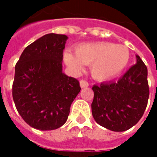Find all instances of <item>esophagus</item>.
<instances>
[{"instance_id": "1", "label": "esophagus", "mask_w": 157, "mask_h": 157, "mask_svg": "<svg viewBox=\"0 0 157 157\" xmlns=\"http://www.w3.org/2000/svg\"><path fill=\"white\" fill-rule=\"evenodd\" d=\"M80 86H81V87L82 88H85V87H87L89 86V83L85 80H82V81H80Z\"/></svg>"}]
</instances>
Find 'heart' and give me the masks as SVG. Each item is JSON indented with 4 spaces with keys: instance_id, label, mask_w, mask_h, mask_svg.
I'll return each mask as SVG.
<instances>
[{
    "instance_id": "heart-1",
    "label": "heart",
    "mask_w": 157,
    "mask_h": 157,
    "mask_svg": "<svg viewBox=\"0 0 157 157\" xmlns=\"http://www.w3.org/2000/svg\"><path fill=\"white\" fill-rule=\"evenodd\" d=\"M63 57L65 65L72 71L79 73L83 70V65H89L93 78L107 81L114 78L124 70L130 53L124 45L98 42L78 45L74 54L65 50Z\"/></svg>"
}]
</instances>
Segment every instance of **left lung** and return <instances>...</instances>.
Listing matches in <instances>:
<instances>
[{
	"label": "left lung",
	"instance_id": "obj_1",
	"mask_svg": "<svg viewBox=\"0 0 157 157\" xmlns=\"http://www.w3.org/2000/svg\"><path fill=\"white\" fill-rule=\"evenodd\" d=\"M92 116L102 127L125 131L139 122L149 98L147 67L136 55V64L118 82H102L92 86Z\"/></svg>",
	"mask_w": 157,
	"mask_h": 157
}]
</instances>
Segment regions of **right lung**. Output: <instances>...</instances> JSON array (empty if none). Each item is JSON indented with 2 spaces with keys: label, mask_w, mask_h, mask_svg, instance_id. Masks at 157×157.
<instances>
[{
  "label": "right lung",
  "mask_w": 157,
  "mask_h": 157,
  "mask_svg": "<svg viewBox=\"0 0 157 157\" xmlns=\"http://www.w3.org/2000/svg\"><path fill=\"white\" fill-rule=\"evenodd\" d=\"M68 37L48 33L26 47L16 64L12 97L23 120L39 130L65 124L81 91L76 79L62 71L63 50Z\"/></svg>",
  "instance_id": "add662e5"
}]
</instances>
